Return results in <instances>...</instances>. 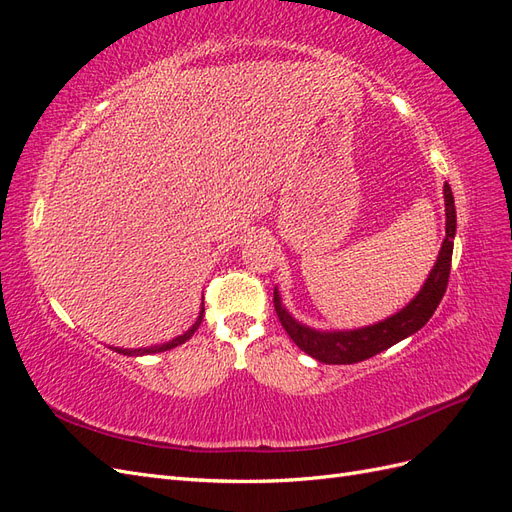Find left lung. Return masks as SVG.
<instances>
[{
  "label": "left lung",
  "instance_id": "left-lung-1",
  "mask_svg": "<svg viewBox=\"0 0 512 512\" xmlns=\"http://www.w3.org/2000/svg\"><path fill=\"white\" fill-rule=\"evenodd\" d=\"M444 205H446V237L440 247L436 265H433L429 277L425 280L423 288L418 290L416 297L391 318H386L378 324H371V327L354 329V331H316L297 322L286 312V307L282 305V299H280V292L275 288L273 292L275 312L292 342L309 356H314V359L320 363L350 365V363L365 361L369 356L391 348L397 342H401V339H406L418 329H423L427 320L433 316V312H436V307L440 305L448 286V275H451L457 213H455V198L448 183H444Z\"/></svg>",
  "mask_w": 512,
  "mask_h": 512
}]
</instances>
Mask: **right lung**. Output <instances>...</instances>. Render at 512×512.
<instances>
[{"label": "right lung", "instance_id": "obj_1", "mask_svg": "<svg viewBox=\"0 0 512 512\" xmlns=\"http://www.w3.org/2000/svg\"><path fill=\"white\" fill-rule=\"evenodd\" d=\"M203 314H205V307H200V314H198V318H196V322L192 324V327L185 331L183 335H179V337H175V339H170V342H166V344H162V346H151V348H113L115 352H119V354H128V356H141V354H153V352H164V350H170V348H175V346H181V344H185L188 342V339L194 335V331L200 327V322H203Z\"/></svg>", "mask_w": 512, "mask_h": 512}]
</instances>
